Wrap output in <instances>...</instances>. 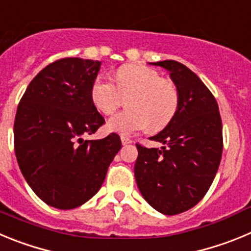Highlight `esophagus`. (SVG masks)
Here are the masks:
<instances>
[{
    "mask_svg": "<svg viewBox=\"0 0 251 251\" xmlns=\"http://www.w3.org/2000/svg\"><path fill=\"white\" fill-rule=\"evenodd\" d=\"M121 142H123V145H127V144H131V142H132V140L128 139V137L126 136H121Z\"/></svg>",
    "mask_w": 251,
    "mask_h": 251,
    "instance_id": "1",
    "label": "esophagus"
}]
</instances>
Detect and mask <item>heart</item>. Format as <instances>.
<instances>
[{
  "instance_id": "1",
  "label": "heart",
  "mask_w": 251,
  "mask_h": 251,
  "mask_svg": "<svg viewBox=\"0 0 251 251\" xmlns=\"http://www.w3.org/2000/svg\"><path fill=\"white\" fill-rule=\"evenodd\" d=\"M132 95L128 111L116 112L107 120L106 128L121 135L164 127L179 107V91L164 80L156 70L144 65H128L116 74V83L106 76H98L91 86V100L102 114H111L121 103V96Z\"/></svg>"
}]
</instances>
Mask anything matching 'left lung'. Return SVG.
Returning a JSON list of instances; mask_svg holds the SVG:
<instances>
[{
    "instance_id": "1",
    "label": "left lung",
    "mask_w": 251,
    "mask_h": 251,
    "mask_svg": "<svg viewBox=\"0 0 251 251\" xmlns=\"http://www.w3.org/2000/svg\"><path fill=\"white\" fill-rule=\"evenodd\" d=\"M150 65L169 71L179 107L164 130L150 137L161 149L136 144L135 179L153 209L176 215L195 206L209 190L223 153V125L215 98L190 69L174 60Z\"/></svg>"
}]
</instances>
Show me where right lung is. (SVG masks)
I'll return each instance as SVG.
<instances>
[{"mask_svg": "<svg viewBox=\"0 0 251 251\" xmlns=\"http://www.w3.org/2000/svg\"><path fill=\"white\" fill-rule=\"evenodd\" d=\"M101 61L69 57L38 72L13 126L15 152L33 193L50 206L75 209L100 190L120 136L85 140L105 123L91 100Z\"/></svg>", "mask_w": 251, "mask_h": 251, "instance_id": "1", "label": "right lung"}]
</instances>
